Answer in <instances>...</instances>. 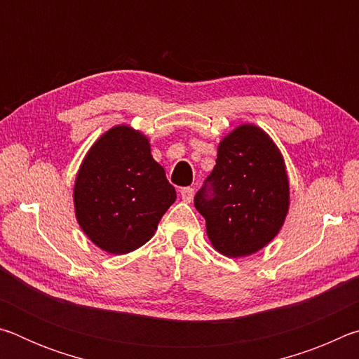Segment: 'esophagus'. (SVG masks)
Listing matches in <instances>:
<instances>
[{
	"mask_svg": "<svg viewBox=\"0 0 359 359\" xmlns=\"http://www.w3.org/2000/svg\"><path fill=\"white\" fill-rule=\"evenodd\" d=\"M193 193H194V190L191 187H184L180 190V196H182V199H184L185 203H190L191 199H193Z\"/></svg>",
	"mask_w": 359,
	"mask_h": 359,
	"instance_id": "1",
	"label": "esophagus"
}]
</instances>
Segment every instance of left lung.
I'll return each instance as SVG.
<instances>
[{"label": "left lung", "instance_id": "1", "mask_svg": "<svg viewBox=\"0 0 359 359\" xmlns=\"http://www.w3.org/2000/svg\"><path fill=\"white\" fill-rule=\"evenodd\" d=\"M290 205L285 161L266 133L241 125L218 145L215 168L194 196L209 241L229 258L247 257L276 238Z\"/></svg>", "mask_w": 359, "mask_h": 359}]
</instances>
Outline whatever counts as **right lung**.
Wrapping results in <instances>:
<instances>
[{"mask_svg":"<svg viewBox=\"0 0 359 359\" xmlns=\"http://www.w3.org/2000/svg\"><path fill=\"white\" fill-rule=\"evenodd\" d=\"M177 194L149 139L126 125L114 126L85 155L74 184L76 218L101 250L125 255L155 234Z\"/></svg>","mask_w":359,"mask_h":359,"instance_id":"1","label":"right lung"}]
</instances>
